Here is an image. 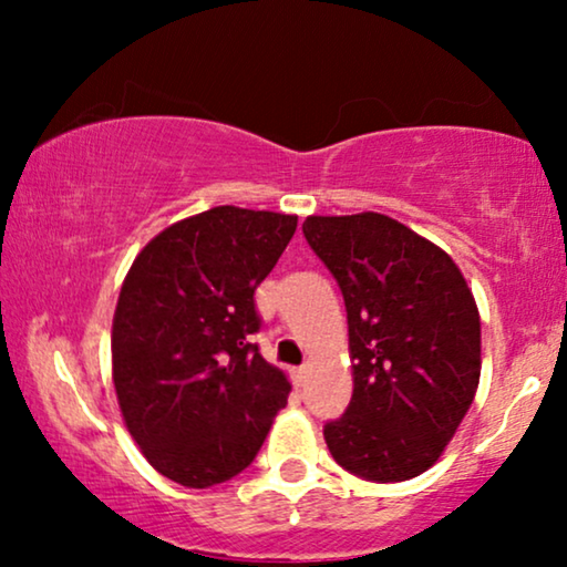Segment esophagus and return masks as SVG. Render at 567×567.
I'll return each instance as SVG.
<instances>
[{
    "label": "esophagus",
    "mask_w": 567,
    "mask_h": 567,
    "mask_svg": "<svg viewBox=\"0 0 567 567\" xmlns=\"http://www.w3.org/2000/svg\"><path fill=\"white\" fill-rule=\"evenodd\" d=\"M309 363H305V367H299L297 371H293V382H297V386H307V382H309Z\"/></svg>",
    "instance_id": "34e87169"
}]
</instances>
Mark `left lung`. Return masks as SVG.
Instances as JSON below:
<instances>
[{
	"label": "left lung",
	"instance_id": "left-lung-1",
	"mask_svg": "<svg viewBox=\"0 0 567 567\" xmlns=\"http://www.w3.org/2000/svg\"><path fill=\"white\" fill-rule=\"evenodd\" d=\"M309 247L343 291L353 398L324 423L340 467L402 483L439 460L475 400L480 315L454 260L384 214L309 216Z\"/></svg>",
	"mask_w": 567,
	"mask_h": 567
}]
</instances>
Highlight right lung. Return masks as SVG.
Masks as SVG:
<instances>
[{"label":"right lung","mask_w":567,"mask_h":567,"mask_svg":"<svg viewBox=\"0 0 567 567\" xmlns=\"http://www.w3.org/2000/svg\"><path fill=\"white\" fill-rule=\"evenodd\" d=\"M297 216L216 206L138 252L113 317V382L150 464L185 487L247 470L291 384L252 343L255 289Z\"/></svg>","instance_id":"add662e5"}]
</instances>
